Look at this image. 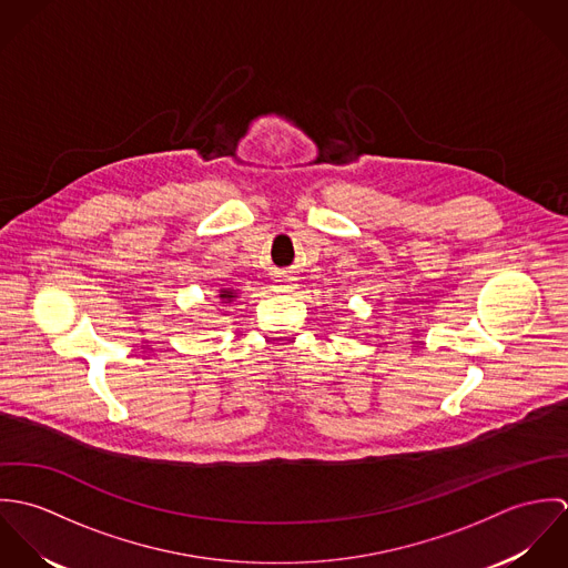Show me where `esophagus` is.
<instances>
[{"instance_id": "obj_1", "label": "esophagus", "mask_w": 568, "mask_h": 568, "mask_svg": "<svg viewBox=\"0 0 568 568\" xmlns=\"http://www.w3.org/2000/svg\"><path fill=\"white\" fill-rule=\"evenodd\" d=\"M280 282H284V284L277 286V293H291L293 291V275H288V273L280 275Z\"/></svg>"}]
</instances>
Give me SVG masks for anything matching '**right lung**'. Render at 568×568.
I'll return each instance as SVG.
<instances>
[{"mask_svg":"<svg viewBox=\"0 0 568 568\" xmlns=\"http://www.w3.org/2000/svg\"><path fill=\"white\" fill-rule=\"evenodd\" d=\"M219 297H221V304H230V302H234V300H236V291H232V288H223Z\"/></svg>","mask_w":568,"mask_h":568,"instance_id":"right-lung-1","label":"right lung"}]
</instances>
